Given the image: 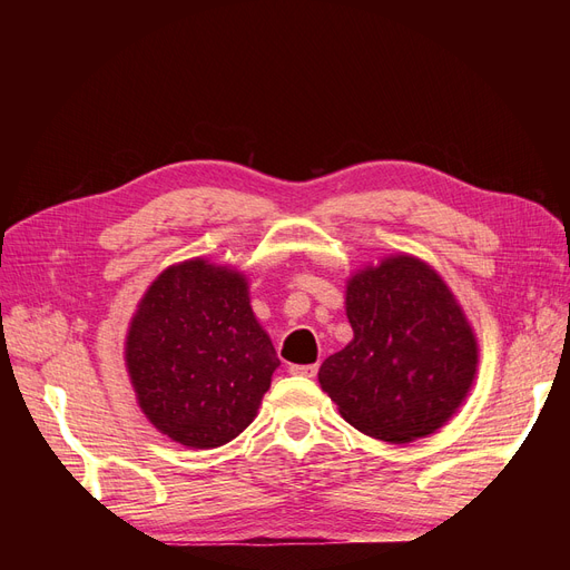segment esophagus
Here are the masks:
<instances>
[{
  "label": "esophagus",
  "instance_id": "34e87169",
  "mask_svg": "<svg viewBox=\"0 0 570 570\" xmlns=\"http://www.w3.org/2000/svg\"><path fill=\"white\" fill-rule=\"evenodd\" d=\"M292 375H302V377H316L318 366L316 364H306V366H289Z\"/></svg>",
  "mask_w": 570,
  "mask_h": 570
}]
</instances>
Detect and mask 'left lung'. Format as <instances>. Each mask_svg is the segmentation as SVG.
Segmentation results:
<instances>
[{
	"label": "left lung",
	"mask_w": 570,
	"mask_h": 570,
	"mask_svg": "<svg viewBox=\"0 0 570 570\" xmlns=\"http://www.w3.org/2000/svg\"><path fill=\"white\" fill-rule=\"evenodd\" d=\"M352 342L327 356L321 390L368 438L406 444L438 433L478 373V337L442 275L396 252L350 275Z\"/></svg>",
	"instance_id": "1"
}]
</instances>
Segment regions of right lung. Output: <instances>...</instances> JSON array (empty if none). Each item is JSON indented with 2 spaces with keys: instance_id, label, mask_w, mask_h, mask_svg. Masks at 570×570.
Returning a JSON list of instances; mask_svg holds the SVG:
<instances>
[{
  "instance_id": "add662e5",
  "label": "right lung",
  "mask_w": 570,
  "mask_h": 570,
  "mask_svg": "<svg viewBox=\"0 0 570 570\" xmlns=\"http://www.w3.org/2000/svg\"><path fill=\"white\" fill-rule=\"evenodd\" d=\"M124 356L147 421L189 450H216L243 433L281 366L252 312L247 275L202 256L154 278Z\"/></svg>"
}]
</instances>
